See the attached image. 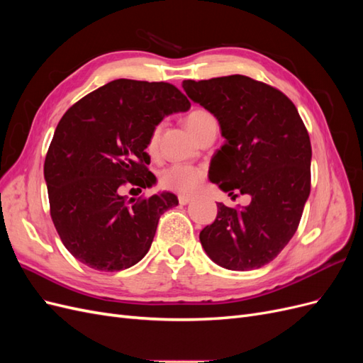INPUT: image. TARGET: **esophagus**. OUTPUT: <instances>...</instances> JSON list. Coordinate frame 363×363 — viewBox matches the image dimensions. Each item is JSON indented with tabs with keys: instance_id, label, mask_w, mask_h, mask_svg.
Returning <instances> with one entry per match:
<instances>
[{
	"instance_id": "34e87169",
	"label": "esophagus",
	"mask_w": 363,
	"mask_h": 363,
	"mask_svg": "<svg viewBox=\"0 0 363 363\" xmlns=\"http://www.w3.org/2000/svg\"><path fill=\"white\" fill-rule=\"evenodd\" d=\"M192 200H194V196H191V195H179V203L183 206L191 203Z\"/></svg>"
}]
</instances>
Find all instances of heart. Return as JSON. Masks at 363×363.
I'll return each instance as SVG.
<instances>
[{
	"label": "heart",
	"instance_id": "heart-1",
	"mask_svg": "<svg viewBox=\"0 0 363 363\" xmlns=\"http://www.w3.org/2000/svg\"><path fill=\"white\" fill-rule=\"evenodd\" d=\"M215 121L213 115L208 113L204 108H194V111L186 116V124L194 135L208 123ZM160 135V127H155L150 133L147 150L150 152L156 151L157 142ZM204 179V169L200 167H194V164H184V163H174L167 169H163L160 174V184L164 189H171L175 192L189 194L195 191L201 184Z\"/></svg>",
	"mask_w": 363,
	"mask_h": 363
}]
</instances>
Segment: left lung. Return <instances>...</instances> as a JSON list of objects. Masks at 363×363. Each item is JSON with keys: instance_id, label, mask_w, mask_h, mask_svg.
<instances>
[{"instance_id": "1", "label": "left lung", "mask_w": 363, "mask_h": 363, "mask_svg": "<svg viewBox=\"0 0 363 363\" xmlns=\"http://www.w3.org/2000/svg\"><path fill=\"white\" fill-rule=\"evenodd\" d=\"M182 86L218 119L225 139L208 179L232 199L251 196L244 207L218 203L216 219L200 233L201 245L223 268H262L288 245L309 199V133L286 95L250 77L184 80Z\"/></svg>"}]
</instances>
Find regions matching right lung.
I'll use <instances>...</instances> for the list:
<instances>
[{"mask_svg": "<svg viewBox=\"0 0 363 363\" xmlns=\"http://www.w3.org/2000/svg\"><path fill=\"white\" fill-rule=\"evenodd\" d=\"M191 103L164 82L119 79L69 107L50 144L43 177L63 245L98 271L127 269L144 257L159 218L177 206L171 192L125 200L123 186L155 184L145 151L150 133Z\"/></svg>", "mask_w": 363, "mask_h": 363, "instance_id": "obj_1", "label": "right lung"}]
</instances>
